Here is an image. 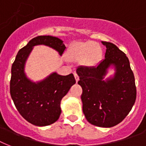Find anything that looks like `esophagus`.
<instances>
[{
    "instance_id": "1",
    "label": "esophagus",
    "mask_w": 146,
    "mask_h": 146,
    "mask_svg": "<svg viewBox=\"0 0 146 146\" xmlns=\"http://www.w3.org/2000/svg\"><path fill=\"white\" fill-rule=\"evenodd\" d=\"M74 77H75V79H76V82H78L79 80V76L77 75V73H74Z\"/></svg>"
}]
</instances>
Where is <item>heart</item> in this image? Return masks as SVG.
<instances>
[{"label": "heart", "instance_id": "1", "mask_svg": "<svg viewBox=\"0 0 146 146\" xmlns=\"http://www.w3.org/2000/svg\"><path fill=\"white\" fill-rule=\"evenodd\" d=\"M68 56L71 61L80 62L84 67H94L102 60L103 52L100 46L93 41L76 42L70 46Z\"/></svg>", "mask_w": 146, "mask_h": 146}]
</instances>
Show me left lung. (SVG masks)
<instances>
[{
  "instance_id": "1",
  "label": "left lung",
  "mask_w": 146,
  "mask_h": 146,
  "mask_svg": "<svg viewBox=\"0 0 146 146\" xmlns=\"http://www.w3.org/2000/svg\"><path fill=\"white\" fill-rule=\"evenodd\" d=\"M106 46L105 58L94 67H79L78 84L82 88V111L90 124L111 127L122 121L137 98L133 73L126 54L112 42ZM114 66V76L104 80L107 70Z\"/></svg>"
}]
</instances>
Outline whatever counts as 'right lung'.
<instances>
[{"instance_id":"add662e5","label":"right lung","mask_w":146,"mask_h":146,"mask_svg":"<svg viewBox=\"0 0 146 146\" xmlns=\"http://www.w3.org/2000/svg\"><path fill=\"white\" fill-rule=\"evenodd\" d=\"M45 45L60 55L66 46L61 40L52 36H38L21 48L12 65L10 95L15 107L26 121L36 126L54 123L61 113V101L76 83L73 73L67 76L52 73L42 81L34 82L26 76L25 65L33 47Z\"/></svg>"}]
</instances>
